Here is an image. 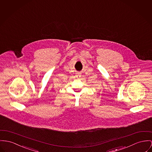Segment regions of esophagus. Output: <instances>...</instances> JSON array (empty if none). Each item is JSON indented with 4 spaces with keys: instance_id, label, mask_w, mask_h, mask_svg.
Listing matches in <instances>:
<instances>
[{
    "instance_id": "obj_1",
    "label": "esophagus",
    "mask_w": 152,
    "mask_h": 152,
    "mask_svg": "<svg viewBox=\"0 0 152 152\" xmlns=\"http://www.w3.org/2000/svg\"><path fill=\"white\" fill-rule=\"evenodd\" d=\"M81 76V74L80 73H76V77L77 78V79H79V78H80V77Z\"/></svg>"
}]
</instances>
